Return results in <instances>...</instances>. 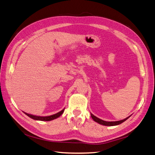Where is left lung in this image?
Wrapping results in <instances>:
<instances>
[{
  "label": "left lung",
  "mask_w": 155,
  "mask_h": 155,
  "mask_svg": "<svg viewBox=\"0 0 155 155\" xmlns=\"http://www.w3.org/2000/svg\"><path fill=\"white\" fill-rule=\"evenodd\" d=\"M91 117L96 122L100 124L101 125H106V126H114V125H119L121 123L124 122L125 121H126L127 120L130 116L127 117V118H126L125 119H124L122 120H120V121H104V120H102L100 118H97L96 116H94L91 113Z\"/></svg>",
  "instance_id": "left-lung-1"
}]
</instances>
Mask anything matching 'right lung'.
I'll list each match as a JSON object with an SVG mask.
<instances>
[{"label":"right lung","instance_id":"right-lung-1","mask_svg":"<svg viewBox=\"0 0 155 155\" xmlns=\"http://www.w3.org/2000/svg\"><path fill=\"white\" fill-rule=\"evenodd\" d=\"M64 110V109H63L61 111H60L59 112H58L57 114H53V115H51V116H34V115H32V114H28V113H26V112H24V113L27 115L28 116H29L30 118L34 119V120H40V121H50V120H54L55 118H58V117H59L61 115L63 112Z\"/></svg>","mask_w":155,"mask_h":155}]
</instances>
